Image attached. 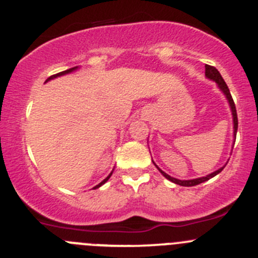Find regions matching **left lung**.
<instances>
[{
  "label": "left lung",
  "mask_w": 258,
  "mask_h": 258,
  "mask_svg": "<svg viewBox=\"0 0 258 258\" xmlns=\"http://www.w3.org/2000/svg\"><path fill=\"white\" fill-rule=\"evenodd\" d=\"M206 76H207V78H209V79H212V81L216 82V83L218 84L219 88H221V91L223 92L224 94H226L227 99H228V102H229V106H231V109H232V116H233V128H234L233 134H234V136H236V135H237V128H238V118H237L236 104H234L233 98H232L231 92H229V89H228V87H227L226 82H224V79L222 78L221 73H219V72L217 71V69L214 68V67H212V66H206ZM157 169H159V167H157ZM223 169H224V166L221 167V169H219V170H217V171L212 172V174L207 175V176L199 177V179H192V180H179V179H175V177H171V176H170V175H167L166 172L162 171L161 169H159V171L161 172V174L164 175V176L166 177L167 180H170V181L175 182V184L181 185V186H194V185H198V184H201V182H204V181H207V180L212 179V177L216 176L217 174H219V172H221Z\"/></svg>",
  "instance_id": "1"
}]
</instances>
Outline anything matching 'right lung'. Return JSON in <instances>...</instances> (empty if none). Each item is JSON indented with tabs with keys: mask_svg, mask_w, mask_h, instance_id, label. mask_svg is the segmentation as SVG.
Returning <instances> with one entry per match:
<instances>
[{
	"mask_svg": "<svg viewBox=\"0 0 258 258\" xmlns=\"http://www.w3.org/2000/svg\"><path fill=\"white\" fill-rule=\"evenodd\" d=\"M74 69H77V67H76V68H72V69H68V71L60 72V73H57V74H54V76L49 77V78H47V79H46V82H47V81H50V79H52V78H56V77H59V76H64V74H67V73H71V72H73V71H74ZM111 175H112V174H109V175H108V176H107V177H106V179H104V180H103V181H102V182H99V184H98V185H97V186H94V187H93V189H97V187H99V186H101V185H103V184H104V182H106V181H107V180H108V179H109V177H111Z\"/></svg>",
	"mask_w": 258,
	"mask_h": 258,
	"instance_id": "right-lung-1",
	"label": "right lung"
}]
</instances>
